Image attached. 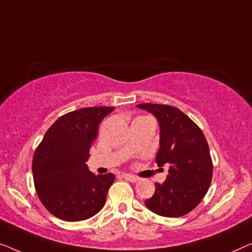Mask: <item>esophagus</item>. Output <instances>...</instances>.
I'll use <instances>...</instances> for the list:
<instances>
[{"mask_svg":"<svg viewBox=\"0 0 252 252\" xmlns=\"http://www.w3.org/2000/svg\"><path fill=\"white\" fill-rule=\"evenodd\" d=\"M123 178L127 180V181H131V182H138L139 181V178H137V176H134V175H131V174H123Z\"/></svg>","mask_w":252,"mask_h":252,"instance_id":"34e87169","label":"esophagus"}]
</instances>
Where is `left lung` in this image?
<instances>
[{
	"label": "left lung",
	"instance_id": "obj_1",
	"mask_svg": "<svg viewBox=\"0 0 252 252\" xmlns=\"http://www.w3.org/2000/svg\"><path fill=\"white\" fill-rule=\"evenodd\" d=\"M138 108L155 116L159 126L158 166H167L163 183L145 200L149 210L164 217H180L191 212L207 193L213 163L207 140L190 118L170 105L139 104Z\"/></svg>",
	"mask_w": 252,
	"mask_h": 252
}]
</instances>
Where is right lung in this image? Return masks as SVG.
I'll return each mask as SVG.
<instances>
[{
  "mask_svg": "<svg viewBox=\"0 0 252 252\" xmlns=\"http://www.w3.org/2000/svg\"><path fill=\"white\" fill-rule=\"evenodd\" d=\"M114 107H85L62 115L45 133L32 159L33 183L48 212L79 222L104 207L113 173L94 174L87 162L99 123Z\"/></svg>",
  "mask_w": 252,
  "mask_h": 252,
  "instance_id": "obj_1",
  "label": "right lung"
}]
</instances>
